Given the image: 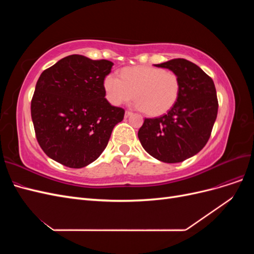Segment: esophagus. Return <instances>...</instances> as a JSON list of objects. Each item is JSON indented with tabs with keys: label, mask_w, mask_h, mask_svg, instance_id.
I'll return each instance as SVG.
<instances>
[{
	"label": "esophagus",
	"mask_w": 254,
	"mask_h": 254,
	"mask_svg": "<svg viewBox=\"0 0 254 254\" xmlns=\"http://www.w3.org/2000/svg\"><path fill=\"white\" fill-rule=\"evenodd\" d=\"M131 114H132V112H131V111H128V110H127V111L125 112V118L130 117V115H131Z\"/></svg>",
	"instance_id": "1"
}]
</instances>
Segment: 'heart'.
<instances>
[{
  "label": "heart",
  "mask_w": 254,
  "mask_h": 254,
  "mask_svg": "<svg viewBox=\"0 0 254 254\" xmlns=\"http://www.w3.org/2000/svg\"><path fill=\"white\" fill-rule=\"evenodd\" d=\"M104 88L109 102L114 106L135 99L139 107L150 117H159L170 111L180 93V79L172 71L150 65L125 67L117 75H107Z\"/></svg>",
  "instance_id": "1"
}]
</instances>
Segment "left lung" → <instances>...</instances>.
<instances>
[{
  "instance_id": "8db88e82",
  "label": "left lung",
  "mask_w": 254,
  "mask_h": 254,
  "mask_svg": "<svg viewBox=\"0 0 254 254\" xmlns=\"http://www.w3.org/2000/svg\"><path fill=\"white\" fill-rule=\"evenodd\" d=\"M178 75L180 93L173 108L160 118L145 119L137 136L149 155L165 163L195 156L210 139L218 101L213 79L182 58L155 64Z\"/></svg>"
}]
</instances>
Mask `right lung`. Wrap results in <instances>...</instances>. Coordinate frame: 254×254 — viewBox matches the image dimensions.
<instances>
[{
  "instance_id": "obj_1",
  "label": "right lung",
  "mask_w": 254,
  "mask_h": 254,
  "mask_svg": "<svg viewBox=\"0 0 254 254\" xmlns=\"http://www.w3.org/2000/svg\"><path fill=\"white\" fill-rule=\"evenodd\" d=\"M109 60L71 55L42 72L37 81L30 113L37 141L56 162L81 168L106 148L125 110L105 98L104 80Z\"/></svg>"
}]
</instances>
